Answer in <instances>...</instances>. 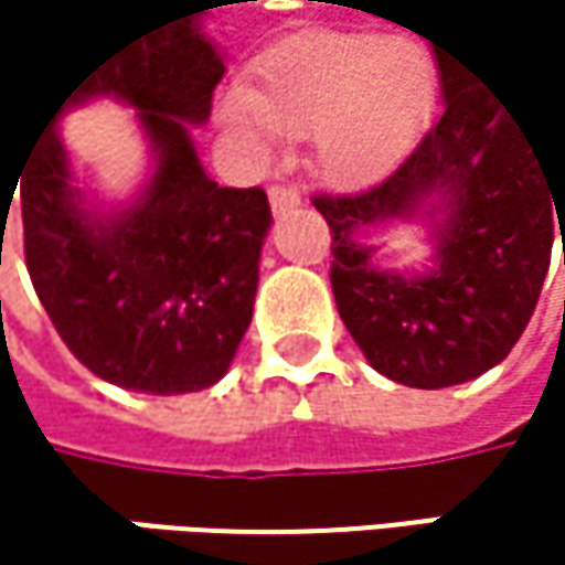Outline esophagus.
<instances>
[{
	"mask_svg": "<svg viewBox=\"0 0 565 565\" xmlns=\"http://www.w3.org/2000/svg\"><path fill=\"white\" fill-rule=\"evenodd\" d=\"M268 199H271V209H275L278 215L300 205V192H297L294 185H281V182H275V185L268 189Z\"/></svg>",
	"mask_w": 565,
	"mask_h": 565,
	"instance_id": "obj_1",
	"label": "esophagus"
}]
</instances>
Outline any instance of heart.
Instances as JSON below:
<instances>
[{"mask_svg": "<svg viewBox=\"0 0 565 565\" xmlns=\"http://www.w3.org/2000/svg\"><path fill=\"white\" fill-rule=\"evenodd\" d=\"M435 90V61L412 39L320 35L265 61L255 90H232L218 114L255 150H271L275 130L310 137L313 172L360 189L393 170Z\"/></svg>", "mask_w": 565, "mask_h": 565, "instance_id": "1", "label": "heart"}]
</instances>
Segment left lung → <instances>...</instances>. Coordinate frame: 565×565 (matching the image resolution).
Segmentation results:
<instances>
[{
  "mask_svg": "<svg viewBox=\"0 0 565 565\" xmlns=\"http://www.w3.org/2000/svg\"><path fill=\"white\" fill-rule=\"evenodd\" d=\"M445 110L383 182L313 195L330 225L337 310L363 356L402 386L445 390L498 366L526 330L565 209L553 153L478 74L435 45ZM443 202L436 268L398 279L369 265L362 238L386 217ZM565 265V235H563Z\"/></svg>",
  "mask_w": 565,
  "mask_h": 565,
  "instance_id": "8db88e82",
  "label": "left lung"
}]
</instances>
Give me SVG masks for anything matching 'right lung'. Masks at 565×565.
I'll use <instances>...</instances> for the list:
<instances>
[{"instance_id": "add662e5", "label": "right lung", "mask_w": 565, "mask_h": 565, "mask_svg": "<svg viewBox=\"0 0 565 565\" xmlns=\"http://www.w3.org/2000/svg\"><path fill=\"white\" fill-rule=\"evenodd\" d=\"M222 74L225 64L192 12L134 39L57 100L15 182L25 265L45 313L64 347L120 390H209L228 373L252 323L271 228L268 195L262 185L232 189L209 179L185 130V120L209 117ZM97 93L137 106L158 150L141 202L107 223L79 205L54 134L61 106Z\"/></svg>"}]
</instances>
